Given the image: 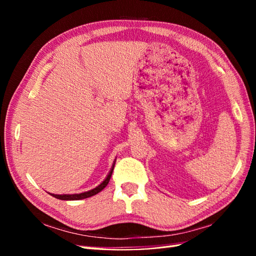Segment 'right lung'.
<instances>
[{
	"mask_svg": "<svg viewBox=\"0 0 256 256\" xmlns=\"http://www.w3.org/2000/svg\"><path fill=\"white\" fill-rule=\"evenodd\" d=\"M115 162H116V159L114 160V162H112L110 170L108 172V174L105 177V180H104L100 184L96 186V188L92 190H86V192H82V193H76V194H50H50L52 196L58 198V200H64V201H76V200H82V198H86L96 196V194L102 192V190L107 186L108 182H110V176L112 174V170H114Z\"/></svg>",
	"mask_w": 256,
	"mask_h": 256,
	"instance_id": "obj_1",
	"label": "right lung"
}]
</instances>
